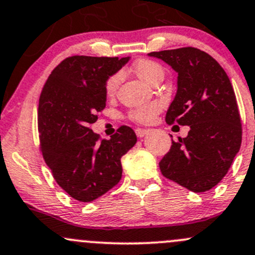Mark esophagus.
Wrapping results in <instances>:
<instances>
[{"label": "esophagus", "mask_w": 255, "mask_h": 255, "mask_svg": "<svg viewBox=\"0 0 255 255\" xmlns=\"http://www.w3.org/2000/svg\"><path fill=\"white\" fill-rule=\"evenodd\" d=\"M146 133H148V129H144V128H136L135 129V134L138 138H143Z\"/></svg>", "instance_id": "obj_1"}]
</instances>
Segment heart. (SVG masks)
<instances>
[{
	"mask_svg": "<svg viewBox=\"0 0 255 255\" xmlns=\"http://www.w3.org/2000/svg\"><path fill=\"white\" fill-rule=\"evenodd\" d=\"M134 72L136 76L139 77L144 82L151 84L154 80L163 76V69L159 63L155 62L152 60H148V58H143L139 60L138 62L134 64ZM121 74L114 73L106 79L105 82V93L107 96H114L116 93L117 87L120 84ZM161 111V104L157 101H152V103L145 104L135 109L130 110L128 117L130 120L134 121L138 123H149L155 119L159 112Z\"/></svg>",
	"mask_w": 255,
	"mask_h": 255,
	"instance_id": "b5f03b06",
	"label": "heart"
}]
</instances>
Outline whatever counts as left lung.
I'll list each match as a JSON object with an SVG mask.
<instances>
[{"mask_svg": "<svg viewBox=\"0 0 255 255\" xmlns=\"http://www.w3.org/2000/svg\"><path fill=\"white\" fill-rule=\"evenodd\" d=\"M178 73L166 123L189 126L159 162L166 178L206 192L226 176L242 143V125L231 82L215 58L195 47L150 52Z\"/></svg>", "mask_w": 255, "mask_h": 255, "instance_id": "1", "label": "left lung"}]
</instances>
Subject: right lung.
<instances>
[{"instance_id": "add662e5", "label": "right lung", "mask_w": 255, "mask_h": 255, "mask_svg": "<svg viewBox=\"0 0 255 255\" xmlns=\"http://www.w3.org/2000/svg\"><path fill=\"white\" fill-rule=\"evenodd\" d=\"M128 60L67 57L53 68L40 94V151L58 186L79 202H93L119 183L121 157L136 143L128 126H121L111 139H101L90 128L106 106V79Z\"/></svg>"}]
</instances>
